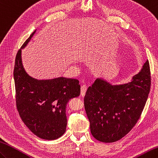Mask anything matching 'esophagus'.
I'll return each instance as SVG.
<instances>
[{"label":"esophagus","mask_w":158,"mask_h":158,"mask_svg":"<svg viewBox=\"0 0 158 158\" xmlns=\"http://www.w3.org/2000/svg\"><path fill=\"white\" fill-rule=\"evenodd\" d=\"M86 90H87V88L86 86H81V90H80V95H81V97H84L85 95V93L86 92Z\"/></svg>","instance_id":"esophagus-1"}]
</instances>
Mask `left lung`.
Wrapping results in <instances>:
<instances>
[{"instance_id":"left-lung-1","label":"left lung","mask_w":158,"mask_h":158,"mask_svg":"<svg viewBox=\"0 0 158 158\" xmlns=\"http://www.w3.org/2000/svg\"><path fill=\"white\" fill-rule=\"evenodd\" d=\"M150 87L148 60L127 84L114 85L98 78L85 97L86 113L94 137L103 143H113L127 135L141 116Z\"/></svg>"}]
</instances>
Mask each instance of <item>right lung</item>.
Returning <instances> with one entry per match:
<instances>
[{
  "instance_id": "1",
  "label": "right lung",
  "mask_w": 158,
  "mask_h": 158,
  "mask_svg": "<svg viewBox=\"0 0 158 158\" xmlns=\"http://www.w3.org/2000/svg\"><path fill=\"white\" fill-rule=\"evenodd\" d=\"M35 32L23 43L15 57L13 77L17 108L24 124L35 135L55 140L66 131V106L69 99L80 95V86L76 79L59 77L37 80L27 74L22 64V49Z\"/></svg>"
}]
</instances>
